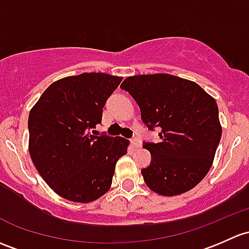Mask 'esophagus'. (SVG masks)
<instances>
[{"label":"esophagus","mask_w":249,"mask_h":249,"mask_svg":"<svg viewBox=\"0 0 249 249\" xmlns=\"http://www.w3.org/2000/svg\"><path fill=\"white\" fill-rule=\"evenodd\" d=\"M130 143H131V145L135 146V148H138V146H141V144H142V143H141V140L137 137L131 138V140H130Z\"/></svg>","instance_id":"34e87169"}]
</instances>
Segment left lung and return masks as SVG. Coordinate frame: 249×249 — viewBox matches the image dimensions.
Here are the masks:
<instances>
[{
  "instance_id": "obj_1",
  "label": "left lung",
  "mask_w": 249,
  "mask_h": 249,
  "mask_svg": "<svg viewBox=\"0 0 249 249\" xmlns=\"http://www.w3.org/2000/svg\"><path fill=\"white\" fill-rule=\"evenodd\" d=\"M120 88L140 106L145 126L160 131L159 143H143L151 154L150 164L142 169L146 186L172 197L199 184L222 135L213 96L196 82L169 74L130 76Z\"/></svg>"
}]
</instances>
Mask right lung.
<instances>
[{
    "instance_id": "1",
    "label": "right lung",
    "mask_w": 249,
    "mask_h": 249,
    "mask_svg": "<svg viewBox=\"0 0 249 249\" xmlns=\"http://www.w3.org/2000/svg\"><path fill=\"white\" fill-rule=\"evenodd\" d=\"M120 82L122 77L104 72L61 78L31 109V159L44 181L65 199L90 203L104 196L118 159L127 153L125 138L89 132L101 123L105 104Z\"/></svg>"
}]
</instances>
